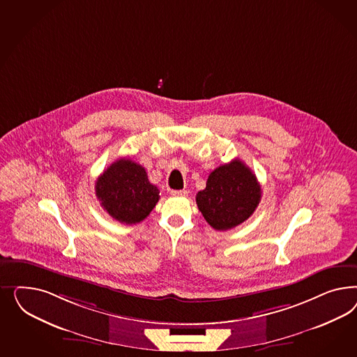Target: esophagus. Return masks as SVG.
<instances>
[{
  "instance_id": "34e87169",
  "label": "esophagus",
  "mask_w": 357,
  "mask_h": 357,
  "mask_svg": "<svg viewBox=\"0 0 357 357\" xmlns=\"http://www.w3.org/2000/svg\"><path fill=\"white\" fill-rule=\"evenodd\" d=\"M172 195L173 196H185L187 191L185 190H174V191H172Z\"/></svg>"
}]
</instances>
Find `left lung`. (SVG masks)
I'll use <instances>...</instances> for the list:
<instances>
[{"mask_svg":"<svg viewBox=\"0 0 357 357\" xmlns=\"http://www.w3.org/2000/svg\"><path fill=\"white\" fill-rule=\"evenodd\" d=\"M260 197L255 174L236 158L209 174L206 188L196 195V204L211 227L227 230L246 221L257 209Z\"/></svg>","mask_w":357,"mask_h":357,"instance_id":"8db88e82","label":"left lung"}]
</instances>
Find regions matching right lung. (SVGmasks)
Returning <instances> with one entry per match:
<instances>
[{"mask_svg":"<svg viewBox=\"0 0 357 357\" xmlns=\"http://www.w3.org/2000/svg\"><path fill=\"white\" fill-rule=\"evenodd\" d=\"M96 195L109 216L132 225L149 216L158 203L160 190L149 182L141 165L120 158L98 178Z\"/></svg>","mask_w":357,"mask_h":357,"instance_id":"1","label":"right lung"}]
</instances>
